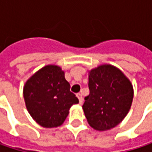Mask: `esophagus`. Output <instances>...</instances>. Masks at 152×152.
<instances>
[{"label":"esophagus","mask_w":152,"mask_h":152,"mask_svg":"<svg viewBox=\"0 0 152 152\" xmlns=\"http://www.w3.org/2000/svg\"><path fill=\"white\" fill-rule=\"evenodd\" d=\"M76 97H77L78 99H79V103L82 105V104H83V96H82V94H81V93H77V94H76Z\"/></svg>","instance_id":"34e87169"}]
</instances>
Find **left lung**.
Masks as SVG:
<instances>
[{
    "mask_svg": "<svg viewBox=\"0 0 152 152\" xmlns=\"http://www.w3.org/2000/svg\"><path fill=\"white\" fill-rule=\"evenodd\" d=\"M89 89L83 110L90 126L106 131L120 124L133 101L129 79L118 68L103 64L89 71Z\"/></svg>",
    "mask_w": 152,
    "mask_h": 152,
    "instance_id": "1",
    "label": "left lung"
}]
</instances>
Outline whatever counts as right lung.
Returning <instances> with one entry per match:
<instances>
[{
    "label": "right lung",
    "mask_w": 152,
    "mask_h": 152,
    "mask_svg": "<svg viewBox=\"0 0 152 152\" xmlns=\"http://www.w3.org/2000/svg\"><path fill=\"white\" fill-rule=\"evenodd\" d=\"M23 99L32 119L41 127L61 126L78 99L70 91L65 73L57 65H46L33 74L23 86Z\"/></svg>",
    "instance_id": "add662e5"
}]
</instances>
